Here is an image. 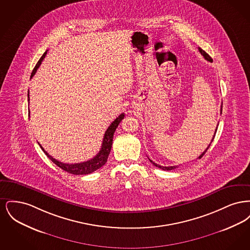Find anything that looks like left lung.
Masks as SVG:
<instances>
[{
	"mask_svg": "<svg viewBox=\"0 0 250 250\" xmlns=\"http://www.w3.org/2000/svg\"><path fill=\"white\" fill-rule=\"evenodd\" d=\"M199 50H200V52H201V54H202V56H203V57H204V59L207 60V61H208V62H213V59H212V58H211V57H210V56H209V55H208V54H207V53H206V52H205V51H204V50H203V49H202V48H199ZM221 113H222V107H221ZM216 130H217V127H216V128H215V131H214V136H213V139H212V141H211V143H210V144H209V145H208V147H207V148H206V149H205V150H204V152H203V153H202V155H200V156H199V157H198V158H197V159H200V158H202V156H203V155H204V154H205V153H206V152H207V150H208V149H209V147H210V145H211V143H212V142H213V141H214V136H215V133H216ZM149 160H150V161H151V163H152V164H153V165H154V166L157 167H159V168H161V169H163V170H171V169H174V168H176V167H178V166H170V167L160 166V165H158V164H156V163H155V162H154V161H152V160H151V159H149Z\"/></svg>",
	"mask_w": 250,
	"mask_h": 250,
	"instance_id": "1",
	"label": "left lung"
}]
</instances>
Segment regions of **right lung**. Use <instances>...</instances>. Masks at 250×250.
I'll return each instance as SVG.
<instances>
[{
	"instance_id": "add662e5",
	"label": "right lung",
	"mask_w": 250,
	"mask_h": 250,
	"mask_svg": "<svg viewBox=\"0 0 250 250\" xmlns=\"http://www.w3.org/2000/svg\"><path fill=\"white\" fill-rule=\"evenodd\" d=\"M47 54V51L44 52V54L42 55V57L40 58V60L37 62L34 70L32 72V75H31V79L34 77V75L36 74V70L38 69V67L40 66L42 61L45 58ZM29 93H28V101L30 100L29 99ZM30 113V111H29ZM125 118V113H121L119 116L114 120L110 125L107 127V131L105 132V135H104V139H103V143H102V146H101V149L100 151L98 152V154L95 155V157H93L92 159L88 160V161H85V162H82V163H75V164H66V163H62L61 161L56 160L55 158H53L51 155H48V153L44 150V148L39 144V146L41 147V149L43 150V152L48 155V158L57 166L61 167L62 169L74 174V175H84V174H89V173H92L95 171L96 169L100 168L101 167L104 166L107 162V157L108 155L110 153V149H111V145H112V140H113V134L116 130L118 125L121 123V121Z\"/></svg>"
}]
</instances>
